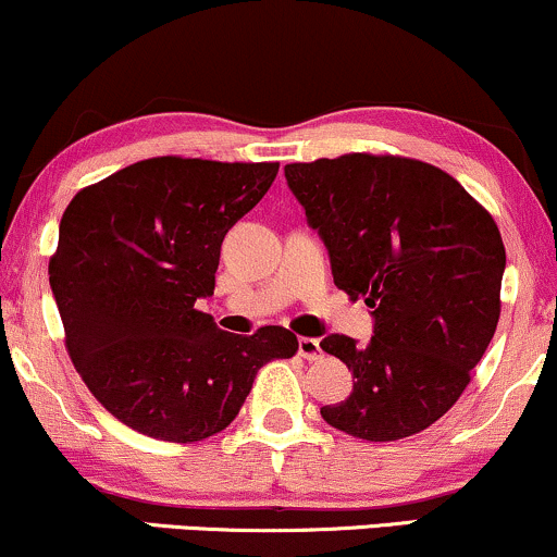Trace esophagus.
<instances>
[{
	"instance_id": "obj_1",
	"label": "esophagus",
	"mask_w": 557,
	"mask_h": 557,
	"mask_svg": "<svg viewBox=\"0 0 557 557\" xmlns=\"http://www.w3.org/2000/svg\"><path fill=\"white\" fill-rule=\"evenodd\" d=\"M298 355L304 360H317L321 358V347H319V339L313 337H298Z\"/></svg>"
}]
</instances>
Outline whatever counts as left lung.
<instances>
[{
    "label": "left lung",
    "instance_id": "obj_1",
    "mask_svg": "<svg viewBox=\"0 0 557 557\" xmlns=\"http://www.w3.org/2000/svg\"><path fill=\"white\" fill-rule=\"evenodd\" d=\"M285 178L330 251L334 285L373 308L366 345L321 339L352 373L350 397L321 418L363 441L425 431L461 397L498 326V225L423 160L350 152L285 165Z\"/></svg>",
    "mask_w": 557,
    "mask_h": 557
}]
</instances>
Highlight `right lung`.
Returning a JSON list of instances; mask_svg holds the SVG:
<instances>
[{"label":"right lung","instance_id":"add662e5","mask_svg":"<svg viewBox=\"0 0 557 557\" xmlns=\"http://www.w3.org/2000/svg\"><path fill=\"white\" fill-rule=\"evenodd\" d=\"M280 163L150 158L75 194L59 223L49 283L87 388L132 431L171 444L233 423L257 371L298 337L218 330L212 296L225 233L264 197Z\"/></svg>","mask_w":557,"mask_h":557}]
</instances>
